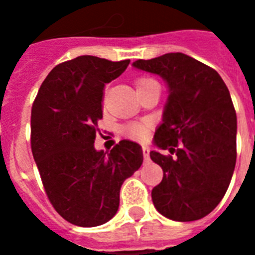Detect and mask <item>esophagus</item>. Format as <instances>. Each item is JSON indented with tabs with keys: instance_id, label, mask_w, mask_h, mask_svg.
Returning <instances> with one entry per match:
<instances>
[{
	"instance_id": "34e87169",
	"label": "esophagus",
	"mask_w": 255,
	"mask_h": 255,
	"mask_svg": "<svg viewBox=\"0 0 255 255\" xmlns=\"http://www.w3.org/2000/svg\"><path fill=\"white\" fill-rule=\"evenodd\" d=\"M142 150H143L144 160H146V161L150 160V149H149V147H147V146H143V147H142Z\"/></svg>"
}]
</instances>
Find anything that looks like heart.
<instances>
[{"instance_id":"1","label":"heart","mask_w":255,"mask_h":255,"mask_svg":"<svg viewBox=\"0 0 255 255\" xmlns=\"http://www.w3.org/2000/svg\"><path fill=\"white\" fill-rule=\"evenodd\" d=\"M151 82H154V80H151V79H139L138 82H136V87L139 86H143V84L151 83ZM126 132L129 138L133 139H139V140H142V139H146L147 136V132H149V128L146 124L143 123H136V124H131V126H128L126 128Z\"/></svg>"}]
</instances>
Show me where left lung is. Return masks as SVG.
Masks as SVG:
<instances>
[{
    "instance_id": "8db88e82",
    "label": "left lung",
    "mask_w": 255,
    "mask_h": 255,
    "mask_svg": "<svg viewBox=\"0 0 255 255\" xmlns=\"http://www.w3.org/2000/svg\"><path fill=\"white\" fill-rule=\"evenodd\" d=\"M132 67L168 86L153 143L171 154L150 151L164 171L151 191L155 209L175 221L202 219L223 199L235 169L238 124L230 91L213 68L183 53L138 60Z\"/></svg>"
}]
</instances>
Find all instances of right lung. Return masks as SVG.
<instances>
[{
    "label": "right lung",
    "instance_id": "1",
    "mask_svg": "<svg viewBox=\"0 0 255 255\" xmlns=\"http://www.w3.org/2000/svg\"><path fill=\"white\" fill-rule=\"evenodd\" d=\"M129 60L95 56L58 64L43 80L31 111V149L49 201L79 227H97L117 213L120 188L143 162L140 144L123 139L108 153L95 150L106 83Z\"/></svg>",
    "mask_w": 255,
    "mask_h": 255
}]
</instances>
